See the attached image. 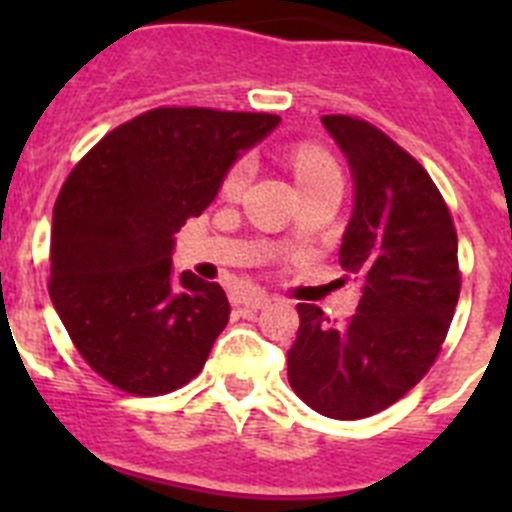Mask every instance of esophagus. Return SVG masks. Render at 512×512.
Returning <instances> with one entry per match:
<instances>
[{"label":"esophagus","instance_id":"obj_1","mask_svg":"<svg viewBox=\"0 0 512 512\" xmlns=\"http://www.w3.org/2000/svg\"><path fill=\"white\" fill-rule=\"evenodd\" d=\"M269 295H264V292H251V295L243 297L241 305L248 307V310H264L266 305H269Z\"/></svg>","mask_w":512,"mask_h":512}]
</instances>
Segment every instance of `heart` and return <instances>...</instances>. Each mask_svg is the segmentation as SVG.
Wrapping results in <instances>:
<instances>
[{"label":"heart","instance_id":"heart-1","mask_svg":"<svg viewBox=\"0 0 512 512\" xmlns=\"http://www.w3.org/2000/svg\"><path fill=\"white\" fill-rule=\"evenodd\" d=\"M292 169H295L297 182L302 189L315 187V184L325 182H341V166L336 164V158L330 156L328 151L315 146H300L292 153ZM251 182V161L248 158H238L223 176L220 184V194L225 200H235L241 197L243 189Z\"/></svg>","mask_w":512,"mask_h":512}]
</instances>
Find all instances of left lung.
Listing matches in <instances>:
<instances>
[{
	"label": "left lung",
	"instance_id": "8db88e82",
	"mask_svg": "<svg viewBox=\"0 0 512 512\" xmlns=\"http://www.w3.org/2000/svg\"><path fill=\"white\" fill-rule=\"evenodd\" d=\"M323 125L354 174L338 261L361 300L338 325L300 302L287 374L315 413L359 420L408 395L438 359L459 302V246L441 192L405 148L359 117L323 115Z\"/></svg>",
	"mask_w": 512,
	"mask_h": 512
}]
</instances>
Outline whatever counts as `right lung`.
Here are the masks:
<instances>
[{
    "instance_id": "obj_1",
    "label": "right lung",
    "mask_w": 512,
    "mask_h": 512,
    "mask_svg": "<svg viewBox=\"0 0 512 512\" xmlns=\"http://www.w3.org/2000/svg\"><path fill=\"white\" fill-rule=\"evenodd\" d=\"M277 125L266 112L156 107L110 130L63 182L48 292L81 359L117 390L166 395L202 372L230 302L217 282L171 274L174 233Z\"/></svg>"
}]
</instances>
